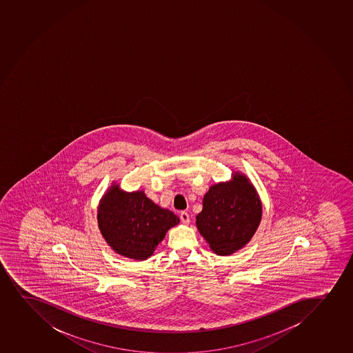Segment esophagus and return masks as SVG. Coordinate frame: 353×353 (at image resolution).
Returning <instances> with one entry per match:
<instances>
[{
    "instance_id": "esophagus-1",
    "label": "esophagus",
    "mask_w": 353,
    "mask_h": 353,
    "mask_svg": "<svg viewBox=\"0 0 353 353\" xmlns=\"http://www.w3.org/2000/svg\"><path fill=\"white\" fill-rule=\"evenodd\" d=\"M179 218H181V221H182L183 224H189V213L185 212V211H183V212H181V214H179Z\"/></svg>"
}]
</instances>
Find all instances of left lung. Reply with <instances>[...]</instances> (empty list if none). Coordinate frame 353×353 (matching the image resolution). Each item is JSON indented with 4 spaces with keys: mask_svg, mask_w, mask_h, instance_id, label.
I'll use <instances>...</instances> for the list:
<instances>
[{
    "mask_svg": "<svg viewBox=\"0 0 353 353\" xmlns=\"http://www.w3.org/2000/svg\"><path fill=\"white\" fill-rule=\"evenodd\" d=\"M261 214L254 186L236 174L232 182L210 188L196 224L216 254L230 255L252 239Z\"/></svg>",
    "mask_w": 353,
    "mask_h": 353,
    "instance_id": "obj_1",
    "label": "left lung"
}]
</instances>
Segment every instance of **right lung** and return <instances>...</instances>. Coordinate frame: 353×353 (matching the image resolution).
Segmentation results:
<instances>
[{
	"label": "right lung",
	"mask_w": 353,
	"mask_h": 353,
	"mask_svg": "<svg viewBox=\"0 0 353 353\" xmlns=\"http://www.w3.org/2000/svg\"><path fill=\"white\" fill-rule=\"evenodd\" d=\"M98 223L103 238L118 254L145 260L179 218L152 203L143 191L125 194L114 185L100 201Z\"/></svg>",
	"instance_id": "add662e5"
}]
</instances>
